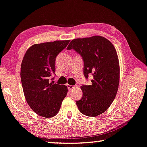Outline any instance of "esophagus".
<instances>
[{"label": "esophagus", "mask_w": 147, "mask_h": 147, "mask_svg": "<svg viewBox=\"0 0 147 147\" xmlns=\"http://www.w3.org/2000/svg\"><path fill=\"white\" fill-rule=\"evenodd\" d=\"M67 88H68V89L69 90H71L72 89L74 88H75V86H73V85H70V84H68V85H67Z\"/></svg>", "instance_id": "34e87169"}]
</instances>
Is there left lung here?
<instances>
[{
	"label": "left lung",
	"instance_id": "8db88e82",
	"mask_svg": "<svg viewBox=\"0 0 147 147\" xmlns=\"http://www.w3.org/2000/svg\"><path fill=\"white\" fill-rule=\"evenodd\" d=\"M68 50L74 49L84 61V75L92 74V85H82V98L76 101L82 114L96 117L109 108L117 94L119 63L117 51L108 39L100 36L74 39Z\"/></svg>",
	"mask_w": 147,
	"mask_h": 147
}]
</instances>
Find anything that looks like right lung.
<instances>
[{
  "label": "right lung",
  "instance_id": "right-lung-1",
  "mask_svg": "<svg viewBox=\"0 0 147 147\" xmlns=\"http://www.w3.org/2000/svg\"><path fill=\"white\" fill-rule=\"evenodd\" d=\"M70 40L55 41L32 45L24 56L20 77L26 102L34 112L52 117L59 111L66 97L65 85L50 82L55 73L56 57Z\"/></svg>",
  "mask_w": 147,
  "mask_h": 147
}]
</instances>
